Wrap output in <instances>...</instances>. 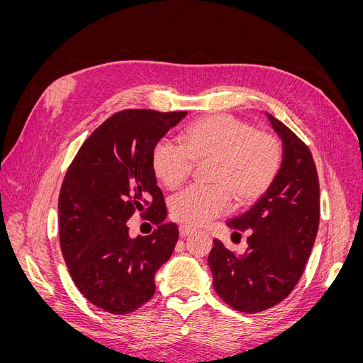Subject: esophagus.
Returning a JSON list of instances; mask_svg holds the SVG:
<instances>
[{
	"instance_id": "1",
	"label": "esophagus",
	"mask_w": 363,
	"mask_h": 363,
	"mask_svg": "<svg viewBox=\"0 0 363 363\" xmlns=\"http://www.w3.org/2000/svg\"><path fill=\"white\" fill-rule=\"evenodd\" d=\"M179 232H180V236H182V238H186V236H189V235L195 233V228H192V227H189V225H180Z\"/></svg>"
}]
</instances>
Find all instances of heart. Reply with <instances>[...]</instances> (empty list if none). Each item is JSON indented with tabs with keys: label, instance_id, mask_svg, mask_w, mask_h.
I'll return each mask as SVG.
<instances>
[{
	"label": "heart",
	"instance_id": "obj_1",
	"mask_svg": "<svg viewBox=\"0 0 363 363\" xmlns=\"http://www.w3.org/2000/svg\"><path fill=\"white\" fill-rule=\"evenodd\" d=\"M180 139L182 145L160 139L151 151V168L163 186L175 189L189 179L194 162H212L208 180L215 184L191 186L171 199L172 216L188 225L227 213L233 195L240 204L260 199L281 164L280 142L232 115L195 121Z\"/></svg>",
	"mask_w": 363,
	"mask_h": 363
}]
</instances>
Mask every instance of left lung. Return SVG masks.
I'll list each match as a JSON object with an SVG mask.
<instances>
[{
	"instance_id": "8db88e82",
	"label": "left lung",
	"mask_w": 363,
	"mask_h": 363,
	"mask_svg": "<svg viewBox=\"0 0 363 363\" xmlns=\"http://www.w3.org/2000/svg\"><path fill=\"white\" fill-rule=\"evenodd\" d=\"M281 140L276 180L250 211L227 225L248 230L247 250L236 255L213 239L208 267L213 289L233 309L267 311L292 292L304 271L320 224V182L311 150L279 119L267 113Z\"/></svg>"
}]
</instances>
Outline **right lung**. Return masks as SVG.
Listing matches in <instances>:
<instances>
[{"mask_svg": "<svg viewBox=\"0 0 363 363\" xmlns=\"http://www.w3.org/2000/svg\"><path fill=\"white\" fill-rule=\"evenodd\" d=\"M188 112H118L86 139L59 195L62 255L79 291L100 309L125 315L156 292V272L179 240L151 168V151ZM136 210L160 227L131 238Z\"/></svg>", "mask_w": 363, "mask_h": 363, "instance_id": "right-lung-1", "label": "right lung"}]
</instances>
